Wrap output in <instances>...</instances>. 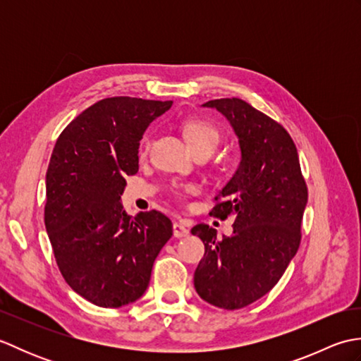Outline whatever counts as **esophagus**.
<instances>
[{
	"mask_svg": "<svg viewBox=\"0 0 361 361\" xmlns=\"http://www.w3.org/2000/svg\"><path fill=\"white\" fill-rule=\"evenodd\" d=\"M173 235L178 237V239H181V237H188L189 235V228L181 224V221H175L173 224Z\"/></svg>",
	"mask_w": 361,
	"mask_h": 361,
	"instance_id": "1",
	"label": "esophagus"
}]
</instances>
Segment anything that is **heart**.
I'll use <instances>...</instances> for the list:
<instances>
[{"label": "heart", "instance_id": "heart-1", "mask_svg": "<svg viewBox=\"0 0 361 361\" xmlns=\"http://www.w3.org/2000/svg\"><path fill=\"white\" fill-rule=\"evenodd\" d=\"M183 132H185L186 140L190 144V147L194 149V152L198 149H211L214 152L220 140L219 130L214 127L211 122L202 121V119L188 121L186 124L183 126ZM147 145H149L147 137H144L141 152L147 150ZM180 189L185 190V192H194V186H183Z\"/></svg>", "mask_w": 361, "mask_h": 361}]
</instances>
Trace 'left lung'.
<instances>
[{
    "mask_svg": "<svg viewBox=\"0 0 361 361\" xmlns=\"http://www.w3.org/2000/svg\"><path fill=\"white\" fill-rule=\"evenodd\" d=\"M203 106L216 109L231 124L240 163L211 211L221 220L234 216L233 234L219 239L204 224L190 231L204 243L194 287L206 302L235 310L267 295L295 257L307 186L296 145L281 124L237 97Z\"/></svg>",
    "mask_w": 361,
    "mask_h": 361,
    "instance_id": "obj_1",
    "label": "left lung"
}]
</instances>
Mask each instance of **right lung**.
<instances>
[{"label":"right lung","mask_w":361,"mask_h":361,"mask_svg":"<svg viewBox=\"0 0 361 361\" xmlns=\"http://www.w3.org/2000/svg\"><path fill=\"white\" fill-rule=\"evenodd\" d=\"M172 101L109 97L60 133L46 172L44 225L59 270L75 293L99 307H122L147 290L152 267L172 237L159 211L135 219L122 208L126 176L150 122Z\"/></svg>","instance_id":"right-lung-1"}]
</instances>
